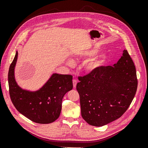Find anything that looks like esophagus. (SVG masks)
<instances>
[{
    "mask_svg": "<svg viewBox=\"0 0 148 148\" xmlns=\"http://www.w3.org/2000/svg\"><path fill=\"white\" fill-rule=\"evenodd\" d=\"M73 84L74 88H75L76 86H77V80L74 79V80H73Z\"/></svg>",
    "mask_w": 148,
    "mask_h": 148,
    "instance_id": "esophagus-1",
    "label": "esophagus"
}]
</instances>
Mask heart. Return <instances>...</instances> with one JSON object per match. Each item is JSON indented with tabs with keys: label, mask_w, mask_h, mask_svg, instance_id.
<instances>
[{
	"label": "heart",
	"mask_w": 148,
	"mask_h": 148,
	"mask_svg": "<svg viewBox=\"0 0 148 148\" xmlns=\"http://www.w3.org/2000/svg\"><path fill=\"white\" fill-rule=\"evenodd\" d=\"M97 53L96 50H88L84 51L83 52L80 53L78 56L82 58L90 57L95 55ZM107 56L106 54H101L95 56L91 59L89 60L85 65V69L88 72H92L97 70L99 66H100L104 63L106 59Z\"/></svg>",
	"instance_id": "1"
}]
</instances>
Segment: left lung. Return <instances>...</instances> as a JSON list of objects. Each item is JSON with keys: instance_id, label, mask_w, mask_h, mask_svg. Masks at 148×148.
Returning a JSON list of instances; mask_svg holds the SVG:
<instances>
[{"instance_id": "1", "label": "left lung", "mask_w": 148, "mask_h": 148, "mask_svg": "<svg viewBox=\"0 0 148 148\" xmlns=\"http://www.w3.org/2000/svg\"><path fill=\"white\" fill-rule=\"evenodd\" d=\"M78 79L82 116L95 127L121 117L132 102L138 87L135 66L127 50L113 66H100Z\"/></svg>"}]
</instances>
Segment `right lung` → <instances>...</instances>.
Returning a JSON list of instances; mask_svg holds the SVG:
<instances>
[{"label": "right lung", "mask_w": 148, "mask_h": 148, "mask_svg": "<svg viewBox=\"0 0 148 148\" xmlns=\"http://www.w3.org/2000/svg\"><path fill=\"white\" fill-rule=\"evenodd\" d=\"M17 58L16 51L8 72L9 95L13 105L32 121L39 124L54 122L60 114L64 95L73 89V76L55 73L40 90L33 92L23 90L14 77Z\"/></svg>", "instance_id": "obj_1"}]
</instances>
